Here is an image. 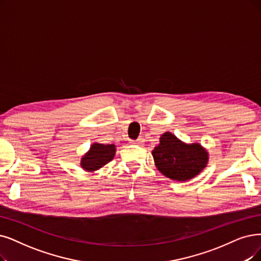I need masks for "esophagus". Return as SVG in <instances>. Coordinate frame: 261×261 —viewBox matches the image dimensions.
<instances>
[{
  "label": "esophagus",
  "instance_id": "esophagus-1",
  "mask_svg": "<svg viewBox=\"0 0 261 261\" xmlns=\"http://www.w3.org/2000/svg\"><path fill=\"white\" fill-rule=\"evenodd\" d=\"M135 144H138V145H141L143 142H144V138H142V137H139L137 140H135V141H133Z\"/></svg>",
  "mask_w": 261,
  "mask_h": 261
}]
</instances>
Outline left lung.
Wrapping results in <instances>:
<instances>
[{
  "label": "left lung",
  "mask_w": 261,
  "mask_h": 261,
  "mask_svg": "<svg viewBox=\"0 0 261 261\" xmlns=\"http://www.w3.org/2000/svg\"><path fill=\"white\" fill-rule=\"evenodd\" d=\"M152 155L155 166L167 178L174 181L190 180L207 163V153L200 144H185L171 133H165Z\"/></svg>",
  "instance_id": "1"
}]
</instances>
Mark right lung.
Masks as SVG:
<instances>
[{
	"mask_svg": "<svg viewBox=\"0 0 261 261\" xmlns=\"http://www.w3.org/2000/svg\"><path fill=\"white\" fill-rule=\"evenodd\" d=\"M116 154V147L113 144H92L90 151L81 160V167L85 170L94 171L103 165L108 164Z\"/></svg>",
	"mask_w": 261,
	"mask_h": 261,
	"instance_id": "add662e5",
	"label": "right lung"
}]
</instances>
